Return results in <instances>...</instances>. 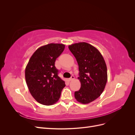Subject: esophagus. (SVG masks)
I'll return each instance as SVG.
<instances>
[{
	"instance_id": "esophagus-1",
	"label": "esophagus",
	"mask_w": 135,
	"mask_h": 135,
	"mask_svg": "<svg viewBox=\"0 0 135 135\" xmlns=\"http://www.w3.org/2000/svg\"><path fill=\"white\" fill-rule=\"evenodd\" d=\"M74 78H75V77H74V75H72L71 77H70V78H69V81H71V80H74Z\"/></svg>"
}]
</instances>
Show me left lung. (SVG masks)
Returning a JSON list of instances; mask_svg holds the SVG:
<instances>
[{
  "mask_svg": "<svg viewBox=\"0 0 135 135\" xmlns=\"http://www.w3.org/2000/svg\"><path fill=\"white\" fill-rule=\"evenodd\" d=\"M69 50L79 66L81 87L75 91V99L80 103L88 104L103 93L107 82V68L100 52L92 45L85 42L73 44Z\"/></svg>",
  "mask_w": 135,
  "mask_h": 135,
  "instance_id": "obj_1",
  "label": "left lung"
}]
</instances>
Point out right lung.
Wrapping results in <instances>:
<instances>
[{
    "mask_svg": "<svg viewBox=\"0 0 135 135\" xmlns=\"http://www.w3.org/2000/svg\"><path fill=\"white\" fill-rule=\"evenodd\" d=\"M65 45L51 43L39 48L32 55L25 69L27 85L32 96L39 103L51 105L57 101L65 86L55 66L56 59Z\"/></svg>",
    "mask_w": 135,
    "mask_h": 135,
    "instance_id": "right-lung-1",
    "label": "right lung"
}]
</instances>
